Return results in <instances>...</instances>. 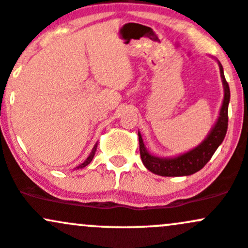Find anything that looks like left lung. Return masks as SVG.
Returning a JSON list of instances; mask_svg holds the SVG:
<instances>
[{
    "mask_svg": "<svg viewBox=\"0 0 248 248\" xmlns=\"http://www.w3.org/2000/svg\"><path fill=\"white\" fill-rule=\"evenodd\" d=\"M217 62L218 67H220L221 78H222L225 96H223L222 106L220 109V115H218L217 121L214 124L212 131L197 147L174 158H159L151 155L146 150L141 134L140 132H138L140 157L147 170L164 177L190 176V174L200 171L210 160L218 146L222 144L228 128V104L231 100V91H229V85L225 78V74H223L222 65L220 62Z\"/></svg>",
    "mask_w": 248,
    "mask_h": 248,
    "instance_id": "left-lung-1",
    "label": "left lung"
}]
</instances>
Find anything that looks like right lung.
<instances>
[{"mask_svg":"<svg viewBox=\"0 0 248 248\" xmlns=\"http://www.w3.org/2000/svg\"><path fill=\"white\" fill-rule=\"evenodd\" d=\"M96 148H97V144H96L95 146H93V151H91V153H90V155H89V157H88L87 159H85V161H84V163H82V164H80L79 166H77V169H83V168H85V166H87L88 164H90V163H91V160H93V155H95Z\"/></svg>","mask_w":248,"mask_h":248,"instance_id":"add662e5","label":"right lung"}]
</instances>
